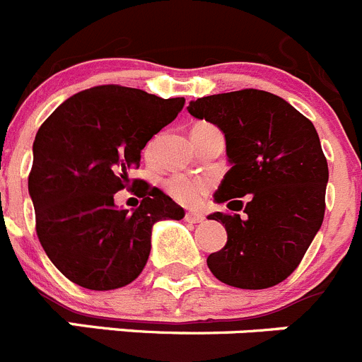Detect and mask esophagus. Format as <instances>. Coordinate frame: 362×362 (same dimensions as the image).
I'll list each match as a JSON object with an SVG mask.
<instances>
[{
	"instance_id": "esophagus-1",
	"label": "esophagus",
	"mask_w": 362,
	"mask_h": 362,
	"mask_svg": "<svg viewBox=\"0 0 362 362\" xmlns=\"http://www.w3.org/2000/svg\"><path fill=\"white\" fill-rule=\"evenodd\" d=\"M185 221L202 223V221H204V216H202L200 212H187V214H185Z\"/></svg>"
}]
</instances>
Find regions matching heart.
Instances as JSON below:
<instances>
[{
	"instance_id": "heart-1",
	"label": "heart",
	"mask_w": 362,
	"mask_h": 362,
	"mask_svg": "<svg viewBox=\"0 0 362 362\" xmlns=\"http://www.w3.org/2000/svg\"><path fill=\"white\" fill-rule=\"evenodd\" d=\"M204 124L207 123H200L197 127H204ZM209 189H211V182L207 178L192 177V175L185 173L173 175L165 182V191L170 192L178 204L187 205V207H198L207 197Z\"/></svg>"
}]
</instances>
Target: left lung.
Instances as JSON below:
<instances>
[{
  "label": "left lung",
  "instance_id": "1",
  "mask_svg": "<svg viewBox=\"0 0 362 362\" xmlns=\"http://www.w3.org/2000/svg\"><path fill=\"white\" fill-rule=\"evenodd\" d=\"M187 110L225 135L230 170L216 204L241 211L239 198L248 200L243 219L209 214L227 230V245L207 257L209 269L234 288L276 286L295 272L323 223L329 165L318 132L288 101L257 89L198 98Z\"/></svg>",
  "mask_w": 362,
  "mask_h": 362
}]
</instances>
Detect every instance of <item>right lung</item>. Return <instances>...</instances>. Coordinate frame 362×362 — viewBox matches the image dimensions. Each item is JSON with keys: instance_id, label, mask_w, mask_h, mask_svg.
Segmentation results:
<instances>
[{"instance_id": "add662e5", "label": "right lung", "mask_w": 362, "mask_h": 362, "mask_svg": "<svg viewBox=\"0 0 362 362\" xmlns=\"http://www.w3.org/2000/svg\"><path fill=\"white\" fill-rule=\"evenodd\" d=\"M184 103L98 86L67 98L40 124L28 192L40 245L71 282L93 291L134 282L146 266L155 223L184 218L180 205L143 180H135L139 207L128 212L114 204L130 184L128 171L139 168L143 148Z\"/></svg>"}]
</instances>
